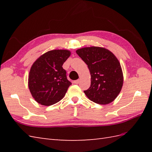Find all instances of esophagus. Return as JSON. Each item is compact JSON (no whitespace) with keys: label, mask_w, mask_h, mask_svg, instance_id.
Returning a JSON list of instances; mask_svg holds the SVG:
<instances>
[{"label":"esophagus","mask_w":152,"mask_h":152,"mask_svg":"<svg viewBox=\"0 0 152 152\" xmlns=\"http://www.w3.org/2000/svg\"><path fill=\"white\" fill-rule=\"evenodd\" d=\"M80 80L78 79V80H75V81H74V83H75V84H78V83H80Z\"/></svg>","instance_id":"esophagus-1"}]
</instances>
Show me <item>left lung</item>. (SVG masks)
<instances>
[{"label":"left lung","mask_w":152,"mask_h":152,"mask_svg":"<svg viewBox=\"0 0 152 152\" xmlns=\"http://www.w3.org/2000/svg\"><path fill=\"white\" fill-rule=\"evenodd\" d=\"M76 53L88 65L91 86L83 91L89 100L99 104L112 102L120 93L124 77L117 58L111 51L100 47L83 48Z\"/></svg>","instance_id":"8db88e82"}]
</instances>
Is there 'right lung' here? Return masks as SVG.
Here are the masks:
<instances>
[{
  "instance_id": "right-lung-1",
  "label": "right lung",
  "mask_w": 152,
  "mask_h": 152,
  "mask_svg": "<svg viewBox=\"0 0 152 152\" xmlns=\"http://www.w3.org/2000/svg\"><path fill=\"white\" fill-rule=\"evenodd\" d=\"M70 56L66 50L49 51L32 65L28 76V88L35 101L44 106L60 101L72 84L67 80L63 64Z\"/></svg>"
}]
</instances>
